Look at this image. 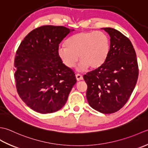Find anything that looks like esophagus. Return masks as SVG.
<instances>
[{"instance_id": "34e87169", "label": "esophagus", "mask_w": 148, "mask_h": 148, "mask_svg": "<svg viewBox=\"0 0 148 148\" xmlns=\"http://www.w3.org/2000/svg\"><path fill=\"white\" fill-rule=\"evenodd\" d=\"M76 78H77V80L78 81H80V80L83 79V77H82V75H81L80 74L77 73V74L76 75Z\"/></svg>"}]
</instances>
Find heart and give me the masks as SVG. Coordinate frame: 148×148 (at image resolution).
<instances>
[{
    "label": "heart",
    "instance_id": "1",
    "mask_svg": "<svg viewBox=\"0 0 148 148\" xmlns=\"http://www.w3.org/2000/svg\"><path fill=\"white\" fill-rule=\"evenodd\" d=\"M109 47V39L105 32H82L69 38L66 45L59 47L57 52L63 64L69 68L75 66L78 56L81 61L78 70L83 71L88 66L97 68L103 64Z\"/></svg>",
    "mask_w": 148,
    "mask_h": 148
}]
</instances>
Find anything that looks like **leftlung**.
I'll use <instances>...</instances> for the list:
<instances>
[{"instance_id": "8db88e82", "label": "left lung", "mask_w": 148, "mask_h": 148, "mask_svg": "<svg viewBox=\"0 0 148 148\" xmlns=\"http://www.w3.org/2000/svg\"><path fill=\"white\" fill-rule=\"evenodd\" d=\"M110 37L104 63L87 72L86 97L92 108L103 114L120 110L128 101L136 85L138 67L136 53L130 40L112 28H103Z\"/></svg>"}]
</instances>
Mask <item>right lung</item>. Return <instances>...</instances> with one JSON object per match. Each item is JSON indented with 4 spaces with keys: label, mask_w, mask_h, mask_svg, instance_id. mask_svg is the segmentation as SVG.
<instances>
[{
    "label": "right lung",
    "mask_w": 148,
    "mask_h": 148,
    "mask_svg": "<svg viewBox=\"0 0 148 148\" xmlns=\"http://www.w3.org/2000/svg\"><path fill=\"white\" fill-rule=\"evenodd\" d=\"M70 32L63 26H41L30 32L18 48L14 63L16 90L36 112L61 109L77 82L73 71L63 64L57 52Z\"/></svg>",
    "instance_id": "add662e5"
}]
</instances>
